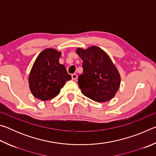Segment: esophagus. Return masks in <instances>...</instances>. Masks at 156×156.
I'll return each mask as SVG.
<instances>
[{
	"label": "esophagus",
	"mask_w": 156,
	"mask_h": 156,
	"mask_svg": "<svg viewBox=\"0 0 156 156\" xmlns=\"http://www.w3.org/2000/svg\"><path fill=\"white\" fill-rule=\"evenodd\" d=\"M72 80H76V79L78 78V75L76 74V73H73V74L72 75Z\"/></svg>",
	"instance_id": "34e87169"
}]
</instances>
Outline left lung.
<instances>
[{
	"label": "left lung",
	"instance_id": "8db88e82",
	"mask_svg": "<svg viewBox=\"0 0 156 156\" xmlns=\"http://www.w3.org/2000/svg\"><path fill=\"white\" fill-rule=\"evenodd\" d=\"M76 53L83 61L78 81L83 94L98 102L112 100L120 87V76L110 57L97 46L78 48Z\"/></svg>",
	"mask_w": 156,
	"mask_h": 156
}]
</instances>
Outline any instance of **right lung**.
<instances>
[{"mask_svg":"<svg viewBox=\"0 0 156 156\" xmlns=\"http://www.w3.org/2000/svg\"><path fill=\"white\" fill-rule=\"evenodd\" d=\"M60 51L48 48L36 58L29 76L30 91L36 98L43 101L53 98L72 79L65 66L60 64Z\"/></svg>","mask_w":156,"mask_h":156,"instance_id":"add662e5","label":"right lung"}]
</instances>
